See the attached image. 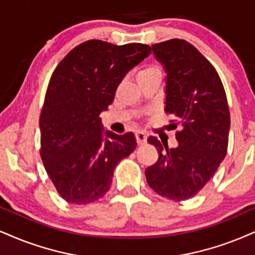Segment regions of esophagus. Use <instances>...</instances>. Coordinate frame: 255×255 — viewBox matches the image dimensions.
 <instances>
[{"label": "esophagus", "instance_id": "1", "mask_svg": "<svg viewBox=\"0 0 255 255\" xmlns=\"http://www.w3.org/2000/svg\"><path fill=\"white\" fill-rule=\"evenodd\" d=\"M146 134L142 132V131H139V132L136 133V140L138 143V145H143V144L146 143Z\"/></svg>", "mask_w": 255, "mask_h": 255}]
</instances>
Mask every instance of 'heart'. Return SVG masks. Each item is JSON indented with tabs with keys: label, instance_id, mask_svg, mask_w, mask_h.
I'll return each instance as SVG.
<instances>
[{
	"label": "heart",
	"instance_id": "1",
	"mask_svg": "<svg viewBox=\"0 0 255 255\" xmlns=\"http://www.w3.org/2000/svg\"><path fill=\"white\" fill-rule=\"evenodd\" d=\"M161 68L158 67L156 64H147L139 70L137 73V79L138 81L140 80H146V79H152V78H161Z\"/></svg>",
	"mask_w": 255,
	"mask_h": 255
}]
</instances>
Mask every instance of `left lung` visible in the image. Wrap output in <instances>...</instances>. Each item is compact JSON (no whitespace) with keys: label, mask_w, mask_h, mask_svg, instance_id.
Instances as JSON below:
<instances>
[{"label":"left lung","mask_w":255,"mask_h":255,"mask_svg":"<svg viewBox=\"0 0 255 255\" xmlns=\"http://www.w3.org/2000/svg\"><path fill=\"white\" fill-rule=\"evenodd\" d=\"M166 71V115L174 116L178 146L169 149L157 137L147 142L158 151L155 164L145 169L150 188L165 199L184 201L208 183L227 153L231 116L218 72L185 40L152 45Z\"/></svg>","instance_id":"1"}]
</instances>
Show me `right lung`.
I'll list each match as a JSON object with an SVG mask.
<instances>
[{
  "label": "right lung",
  "mask_w": 255,
  "mask_h": 255,
  "mask_svg": "<svg viewBox=\"0 0 255 255\" xmlns=\"http://www.w3.org/2000/svg\"><path fill=\"white\" fill-rule=\"evenodd\" d=\"M151 53L143 43L89 40L74 47L53 72L40 115V156L65 201L87 204L111 187L113 170L136 149L132 132L103 137L100 113L131 68Z\"/></svg>",
  "instance_id": "1"
}]
</instances>
